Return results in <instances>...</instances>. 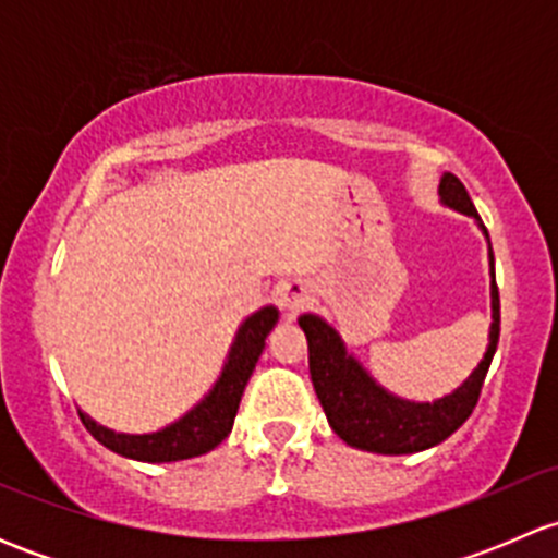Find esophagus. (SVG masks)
I'll return each instance as SVG.
<instances>
[{
	"label": "esophagus",
	"instance_id": "obj_1",
	"mask_svg": "<svg viewBox=\"0 0 558 558\" xmlns=\"http://www.w3.org/2000/svg\"><path fill=\"white\" fill-rule=\"evenodd\" d=\"M311 286L305 283V280H294V283H286L283 291H280V302H283V307L289 313H296L302 305H305L307 300H311Z\"/></svg>",
	"mask_w": 558,
	"mask_h": 558
}]
</instances>
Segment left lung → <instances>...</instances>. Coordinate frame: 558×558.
Segmentation results:
<instances>
[{
  "label": "left lung",
  "mask_w": 558,
  "mask_h": 558,
  "mask_svg": "<svg viewBox=\"0 0 558 558\" xmlns=\"http://www.w3.org/2000/svg\"><path fill=\"white\" fill-rule=\"evenodd\" d=\"M440 205L448 210L470 216L477 223L488 243V275H492V326H488V345L477 367L456 386L451 393L432 402H415V399L397 397L373 378L367 367L345 348L340 331L326 318L315 313H302L300 326L307 337L311 351V380L318 402L324 408L326 421L335 435L351 448L369 453L402 456L418 453L426 448L440 446L453 435L466 418L481 397V386L486 380L488 364L497 353L499 342V291L494 278V253L486 227L472 205L470 194L461 180L451 172H442Z\"/></svg>",
  "instance_id": "obj_1"
}]
</instances>
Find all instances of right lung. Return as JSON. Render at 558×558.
Instances as JSON below:
<instances>
[{"label": "right lung", "instance_id": "1", "mask_svg": "<svg viewBox=\"0 0 558 558\" xmlns=\"http://www.w3.org/2000/svg\"><path fill=\"white\" fill-rule=\"evenodd\" d=\"M278 318L280 311L275 305H264L256 313L247 315L234 331V340L229 345L216 384L207 388V393L194 408L185 410L172 424L161 426L156 432H145V435H129V432H116L110 426H102L81 410L83 424L105 448H110L118 456H126V459L148 461V464L194 459V456L213 451L232 432L240 399H243L247 380L256 369L258 356H262L269 331L275 329Z\"/></svg>", "mask_w": 558, "mask_h": 558}]
</instances>
